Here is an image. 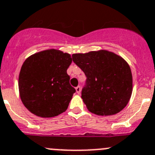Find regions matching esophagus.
Masks as SVG:
<instances>
[{"label": "esophagus", "instance_id": "esophagus-1", "mask_svg": "<svg viewBox=\"0 0 155 155\" xmlns=\"http://www.w3.org/2000/svg\"><path fill=\"white\" fill-rule=\"evenodd\" d=\"M76 93H78V94H80V91H81L80 86L76 87Z\"/></svg>", "mask_w": 155, "mask_h": 155}]
</instances>
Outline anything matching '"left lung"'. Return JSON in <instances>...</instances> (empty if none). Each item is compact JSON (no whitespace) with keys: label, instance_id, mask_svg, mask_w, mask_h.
<instances>
[{"label":"left lung","instance_id":"8db88e82","mask_svg":"<svg viewBox=\"0 0 155 155\" xmlns=\"http://www.w3.org/2000/svg\"><path fill=\"white\" fill-rule=\"evenodd\" d=\"M72 57L87 77L82 98L88 111L98 116L120 112L133 92V75L128 63L107 50L73 54Z\"/></svg>","mask_w":155,"mask_h":155}]
</instances>
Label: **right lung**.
I'll return each instance as SVG.
<instances>
[{
  "mask_svg": "<svg viewBox=\"0 0 155 155\" xmlns=\"http://www.w3.org/2000/svg\"><path fill=\"white\" fill-rule=\"evenodd\" d=\"M71 55L58 49L37 52L25 59L19 74V97L24 106L43 118L67 110L76 90L67 73Z\"/></svg>",
  "mask_w": 155,
  "mask_h": 155,
  "instance_id": "add662e5",
  "label": "right lung"
}]
</instances>
